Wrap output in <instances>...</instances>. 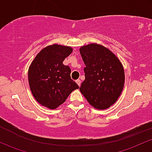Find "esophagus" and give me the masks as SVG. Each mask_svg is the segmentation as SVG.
Wrapping results in <instances>:
<instances>
[{
  "mask_svg": "<svg viewBox=\"0 0 152 152\" xmlns=\"http://www.w3.org/2000/svg\"><path fill=\"white\" fill-rule=\"evenodd\" d=\"M76 83L78 85V86L80 87V85H81V80H76Z\"/></svg>",
  "mask_w": 152,
  "mask_h": 152,
  "instance_id": "34e87169",
  "label": "esophagus"
}]
</instances>
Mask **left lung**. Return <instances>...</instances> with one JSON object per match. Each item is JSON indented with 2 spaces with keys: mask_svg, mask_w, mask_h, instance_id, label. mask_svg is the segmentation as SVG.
<instances>
[{
  "mask_svg": "<svg viewBox=\"0 0 152 152\" xmlns=\"http://www.w3.org/2000/svg\"><path fill=\"white\" fill-rule=\"evenodd\" d=\"M80 52L86 65L80 92L94 108H109L117 100L124 87L122 63L114 53L100 45L83 46Z\"/></svg>",
  "mask_w": 152,
  "mask_h": 152,
  "instance_id": "left-lung-1",
  "label": "left lung"
}]
</instances>
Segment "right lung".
I'll return each instance as SVG.
<instances>
[{
    "label": "right lung",
    "instance_id": "add662e5",
    "mask_svg": "<svg viewBox=\"0 0 152 152\" xmlns=\"http://www.w3.org/2000/svg\"><path fill=\"white\" fill-rule=\"evenodd\" d=\"M72 52L70 47L54 44L42 49L28 69V82L35 99L46 107L55 109L79 88L71 79V69L62 64Z\"/></svg>",
    "mask_w": 152,
    "mask_h": 152
}]
</instances>
